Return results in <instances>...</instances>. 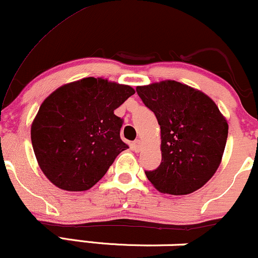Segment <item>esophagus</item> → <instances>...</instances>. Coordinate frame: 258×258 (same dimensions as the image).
Masks as SVG:
<instances>
[{
	"label": "esophagus",
	"mask_w": 258,
	"mask_h": 258,
	"mask_svg": "<svg viewBox=\"0 0 258 258\" xmlns=\"http://www.w3.org/2000/svg\"><path fill=\"white\" fill-rule=\"evenodd\" d=\"M142 147H143V146H142V142L139 141V139H137V141H135V142H133V143H132V149L135 150L136 153L141 152Z\"/></svg>",
	"instance_id": "34e87169"
}]
</instances>
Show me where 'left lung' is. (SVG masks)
Masks as SVG:
<instances>
[{
	"label": "left lung",
	"instance_id": "8db88e82",
	"mask_svg": "<svg viewBox=\"0 0 258 258\" xmlns=\"http://www.w3.org/2000/svg\"><path fill=\"white\" fill-rule=\"evenodd\" d=\"M136 90L155 114L161 132V164L146 171L147 178L164 194L186 195L200 189L221 165L226 117L207 94L173 80Z\"/></svg>",
	"mask_w": 258,
	"mask_h": 258
}]
</instances>
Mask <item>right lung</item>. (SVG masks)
<instances>
[{
  "mask_svg": "<svg viewBox=\"0 0 258 258\" xmlns=\"http://www.w3.org/2000/svg\"><path fill=\"white\" fill-rule=\"evenodd\" d=\"M135 94L128 85L85 78L52 92L31 123V143L44 176L58 188L84 191L96 184L128 146L114 110Z\"/></svg>",
  "mask_w": 258,
  "mask_h": 258,
  "instance_id": "1",
  "label": "right lung"
}]
</instances>
